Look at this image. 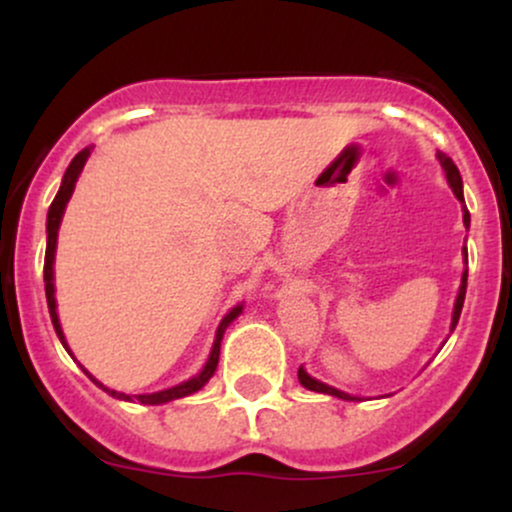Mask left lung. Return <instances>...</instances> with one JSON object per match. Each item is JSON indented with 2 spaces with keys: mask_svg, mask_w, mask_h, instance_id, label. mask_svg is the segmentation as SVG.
I'll list each match as a JSON object with an SVG mask.
<instances>
[{
  "mask_svg": "<svg viewBox=\"0 0 512 512\" xmlns=\"http://www.w3.org/2000/svg\"><path fill=\"white\" fill-rule=\"evenodd\" d=\"M438 161H440V166H443V170H445V178H448V182H450V187H452V192H455V197L460 199V202L464 204V195H462V178H460V170H457V166L455 163H452V158L450 156H445V154H440L438 151ZM462 219H464V226L469 228V211H467V207H464V214H462ZM464 257H467V248H464ZM464 293H467V272L462 274V284H460V293H457V301H455V310H452V322H450V330H455V325H457V320H460V313H462V305H464ZM298 380H301V385L305 387V390H313V392H322V395H332V397H339V399H358V397H351V395H346V392H342V390H337V387H330V385H325V383H320V380H315L313 375H308L305 373V368L301 366L298 368Z\"/></svg>",
  "mask_w": 512,
  "mask_h": 512,
  "instance_id": "1",
  "label": "left lung"
}]
</instances>
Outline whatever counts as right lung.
I'll list each match as a JSON object with an SVG mask.
<instances>
[{
  "label": "right lung",
  "instance_id": "obj_1",
  "mask_svg": "<svg viewBox=\"0 0 512 512\" xmlns=\"http://www.w3.org/2000/svg\"><path fill=\"white\" fill-rule=\"evenodd\" d=\"M88 154H91V149H84L79 151L72 158V163H69L67 173H64L62 178V185H60V192H57L55 199H52L50 209H48V248H45V269H43V279H45V298H48V308H50V320L52 325H55V332L57 337H60V342L64 344V349L69 351L67 342H64V332H62V325H60V317H57V301H55V269H52V264H55V250H57V231H60V223H62V216H64V209H67V202L69 197H72L74 192V185L76 180H79L81 175V168H84L86 158ZM243 313V305H236V308L228 310V315L223 317L219 330H216V339H214V346H211V354L207 358V363H204V368L199 370V373L195 375V378L185 380V383L175 385V387H168V390H161V392H151V395H134L129 397L125 395V392H117V390H110V387H105L98 383L93 375H88V370H84V373L88 375V378L93 380L101 390L108 392L110 397L115 399H125V402H142V404H166V402H173V399H180V397H187L192 395V392L202 390L204 385L209 383V378L214 375L216 366H219V354H221V339H223V332H226V327L231 325L236 317ZM72 354V351H69Z\"/></svg>",
  "mask_w": 512,
  "mask_h": 512
}]
</instances>
